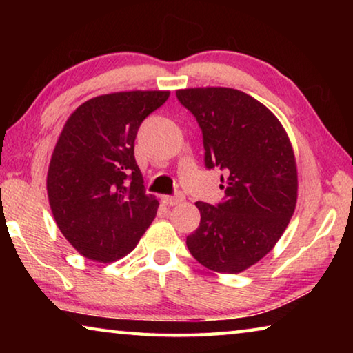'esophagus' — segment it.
Instances as JSON below:
<instances>
[{"instance_id":"esophagus-1","label":"esophagus","mask_w":353,"mask_h":353,"mask_svg":"<svg viewBox=\"0 0 353 353\" xmlns=\"http://www.w3.org/2000/svg\"><path fill=\"white\" fill-rule=\"evenodd\" d=\"M183 201V196L182 194H174V196H162V202L165 205H177L179 202Z\"/></svg>"}]
</instances>
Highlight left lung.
<instances>
[{
	"label": "left lung",
	"instance_id": "8db88e82",
	"mask_svg": "<svg viewBox=\"0 0 353 353\" xmlns=\"http://www.w3.org/2000/svg\"><path fill=\"white\" fill-rule=\"evenodd\" d=\"M176 97L202 130L205 168L224 172L223 201L196 202L201 223L187 248L208 270L241 272L276 246L294 213L297 170L290 139L271 110L240 90L185 88Z\"/></svg>",
	"mask_w": 353,
	"mask_h": 353
}]
</instances>
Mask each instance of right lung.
<instances>
[{
	"label": "right lung",
	"mask_w": 353,
	"mask_h": 353,
	"mask_svg": "<svg viewBox=\"0 0 353 353\" xmlns=\"http://www.w3.org/2000/svg\"><path fill=\"white\" fill-rule=\"evenodd\" d=\"M170 92H121L88 99L65 123L46 188L57 227L77 252L109 263L132 250L157 214L134 146L140 124Z\"/></svg>",
	"instance_id": "obj_1"
}]
</instances>
